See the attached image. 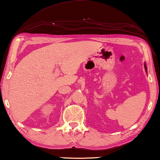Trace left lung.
<instances>
[{
  "mask_svg": "<svg viewBox=\"0 0 160 160\" xmlns=\"http://www.w3.org/2000/svg\"><path fill=\"white\" fill-rule=\"evenodd\" d=\"M145 71H146V72H148V71H147V67H146V64H145Z\"/></svg>",
  "mask_w": 160,
  "mask_h": 160,
  "instance_id": "8db88e82",
  "label": "left lung"
}]
</instances>
